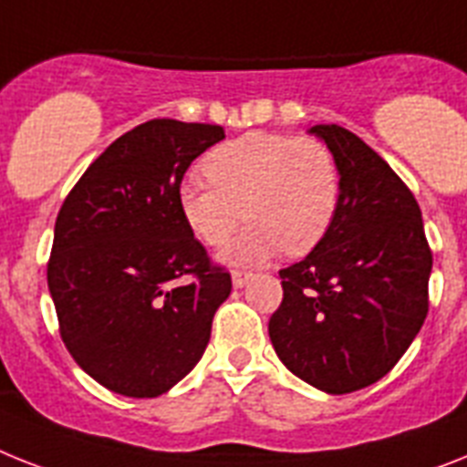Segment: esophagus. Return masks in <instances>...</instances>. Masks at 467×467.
Here are the masks:
<instances>
[{
	"label": "esophagus",
	"instance_id": "esophagus-1",
	"mask_svg": "<svg viewBox=\"0 0 467 467\" xmlns=\"http://www.w3.org/2000/svg\"><path fill=\"white\" fill-rule=\"evenodd\" d=\"M250 279H253L250 272H243V269H234V272H231V281H234V286L236 288H243Z\"/></svg>",
	"mask_w": 467,
	"mask_h": 467
}]
</instances>
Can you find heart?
<instances>
[{"mask_svg": "<svg viewBox=\"0 0 467 467\" xmlns=\"http://www.w3.org/2000/svg\"><path fill=\"white\" fill-rule=\"evenodd\" d=\"M202 169L210 183H181V217L210 248L224 245L245 217L250 226L222 255L231 265L269 260L281 248L306 255L337 217L341 173L317 138L255 130L212 150Z\"/></svg>", "mask_w": 467, "mask_h": 467, "instance_id": "b5f03b06", "label": "heart"}]
</instances>
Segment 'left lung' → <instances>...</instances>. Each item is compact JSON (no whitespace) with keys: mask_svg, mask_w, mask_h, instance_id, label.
Here are the masks:
<instances>
[{"mask_svg":"<svg viewBox=\"0 0 467 467\" xmlns=\"http://www.w3.org/2000/svg\"><path fill=\"white\" fill-rule=\"evenodd\" d=\"M307 133L337 157L341 200L327 236L279 272L269 338L310 387L350 394L387 375L418 337L432 253L413 192L375 150L337 123Z\"/></svg>","mask_w":467,"mask_h":467,"instance_id":"8db88e82","label":"left lung"}]
</instances>
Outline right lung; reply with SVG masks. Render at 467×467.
Wrapping results in <instances>:
<instances>
[{
	"mask_svg": "<svg viewBox=\"0 0 467 467\" xmlns=\"http://www.w3.org/2000/svg\"><path fill=\"white\" fill-rule=\"evenodd\" d=\"M224 129L152 119L111 142L54 224L49 296L73 360L114 394L155 399L202 358L229 272L179 210L191 161ZM191 274L192 282H179Z\"/></svg>",
	"mask_w": 467,
	"mask_h": 467,
	"instance_id": "1",
	"label": "right lung"
}]
</instances>
